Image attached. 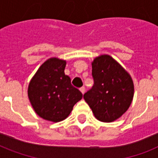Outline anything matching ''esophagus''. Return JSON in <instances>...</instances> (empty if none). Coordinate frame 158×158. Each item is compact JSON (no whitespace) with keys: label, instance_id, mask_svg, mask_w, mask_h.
Listing matches in <instances>:
<instances>
[{"label":"esophagus","instance_id":"esophagus-1","mask_svg":"<svg viewBox=\"0 0 158 158\" xmlns=\"http://www.w3.org/2000/svg\"><path fill=\"white\" fill-rule=\"evenodd\" d=\"M79 90H80V92H81V93L83 94H84V93H85V88H84V87H81V88L79 89Z\"/></svg>","mask_w":158,"mask_h":158}]
</instances>
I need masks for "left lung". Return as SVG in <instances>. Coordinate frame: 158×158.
Here are the masks:
<instances>
[{
  "label": "left lung",
  "instance_id": "1",
  "mask_svg": "<svg viewBox=\"0 0 158 158\" xmlns=\"http://www.w3.org/2000/svg\"><path fill=\"white\" fill-rule=\"evenodd\" d=\"M94 84L84 98L94 116L102 122H112L129 109L134 97V83L130 74L109 55L92 62Z\"/></svg>",
  "mask_w": 158,
  "mask_h": 158
}]
</instances>
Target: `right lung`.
<instances>
[{"instance_id": "add662e5", "label": "right lung", "mask_w": 158, "mask_h": 158, "mask_svg": "<svg viewBox=\"0 0 158 158\" xmlns=\"http://www.w3.org/2000/svg\"><path fill=\"white\" fill-rule=\"evenodd\" d=\"M66 61L52 57L46 60L28 84V96L33 110L44 120L59 122L68 117L83 94L64 74Z\"/></svg>"}]
</instances>
